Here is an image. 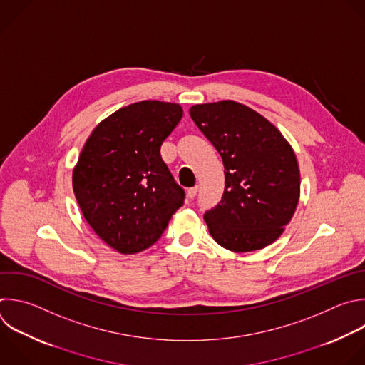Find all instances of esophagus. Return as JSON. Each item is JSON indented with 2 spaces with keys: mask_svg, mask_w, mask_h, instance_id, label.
<instances>
[{
  "mask_svg": "<svg viewBox=\"0 0 365 365\" xmlns=\"http://www.w3.org/2000/svg\"><path fill=\"white\" fill-rule=\"evenodd\" d=\"M196 195H197V186H193V187H189V189H187V196H189L190 199H193Z\"/></svg>",
  "mask_w": 365,
  "mask_h": 365,
  "instance_id": "1",
  "label": "esophagus"
}]
</instances>
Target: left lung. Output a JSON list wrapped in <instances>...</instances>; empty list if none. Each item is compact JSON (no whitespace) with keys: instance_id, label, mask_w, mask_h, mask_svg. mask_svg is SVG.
Here are the masks:
<instances>
[{"instance_id":"left-lung-1","label":"left lung","mask_w":365,"mask_h":365,"mask_svg":"<svg viewBox=\"0 0 365 365\" xmlns=\"http://www.w3.org/2000/svg\"><path fill=\"white\" fill-rule=\"evenodd\" d=\"M189 114L225 168L222 199L205 212L210 235L233 252L271 245L289 223L299 199L292 148L264 115L232 100L196 104Z\"/></svg>"}]
</instances>
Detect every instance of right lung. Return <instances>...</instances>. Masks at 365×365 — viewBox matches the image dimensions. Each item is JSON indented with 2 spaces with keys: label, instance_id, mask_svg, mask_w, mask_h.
I'll use <instances>...</instances> for the list:
<instances>
[{
  "label": "right lung",
  "instance_id": "add662e5",
  "mask_svg": "<svg viewBox=\"0 0 365 365\" xmlns=\"http://www.w3.org/2000/svg\"><path fill=\"white\" fill-rule=\"evenodd\" d=\"M182 115L176 103L126 106L101 121L80 153L76 199L93 230L120 254L152 247L183 205L185 189L160 156Z\"/></svg>",
  "mask_w": 365,
  "mask_h": 365
}]
</instances>
